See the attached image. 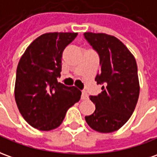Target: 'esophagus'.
I'll return each mask as SVG.
<instances>
[{"label": "esophagus", "mask_w": 157, "mask_h": 157, "mask_svg": "<svg viewBox=\"0 0 157 157\" xmlns=\"http://www.w3.org/2000/svg\"><path fill=\"white\" fill-rule=\"evenodd\" d=\"M88 94L85 92V91H83L82 92V95H81V99L82 100H87L88 99Z\"/></svg>", "instance_id": "esophagus-1"}]
</instances>
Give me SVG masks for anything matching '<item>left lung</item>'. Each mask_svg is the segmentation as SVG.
Listing matches in <instances>:
<instances>
[{
	"instance_id": "8db88e82",
	"label": "left lung",
	"mask_w": 157,
	"mask_h": 157,
	"mask_svg": "<svg viewBox=\"0 0 157 157\" xmlns=\"http://www.w3.org/2000/svg\"><path fill=\"white\" fill-rule=\"evenodd\" d=\"M84 36L99 55L101 70L95 80L102 85L99 95L90 97L96 110L85 121L93 130L113 132L126 124L137 105L140 90L137 62L115 36L93 32Z\"/></svg>"
}]
</instances>
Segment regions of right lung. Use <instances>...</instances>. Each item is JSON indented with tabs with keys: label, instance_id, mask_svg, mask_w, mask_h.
I'll list each match as a JSON object with an SVG mask.
<instances>
[{
	"label": "right lung",
	"instance_id": "obj_1",
	"mask_svg": "<svg viewBox=\"0 0 157 157\" xmlns=\"http://www.w3.org/2000/svg\"><path fill=\"white\" fill-rule=\"evenodd\" d=\"M78 33L49 32L31 43L17 67L14 97L23 118L40 131L56 129L69 108L80 100L81 91L57 81L65 48Z\"/></svg>",
	"mask_w": 157,
	"mask_h": 157
}]
</instances>
